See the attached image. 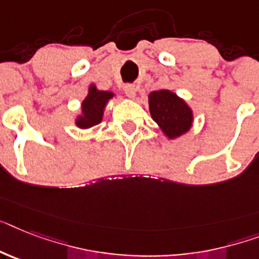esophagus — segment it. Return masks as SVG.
Instances as JSON below:
<instances>
[{"mask_svg": "<svg viewBox=\"0 0 259 259\" xmlns=\"http://www.w3.org/2000/svg\"><path fill=\"white\" fill-rule=\"evenodd\" d=\"M124 93L128 98H135V96H136V87H135L134 84H125Z\"/></svg>", "mask_w": 259, "mask_h": 259, "instance_id": "34e87169", "label": "esophagus"}]
</instances>
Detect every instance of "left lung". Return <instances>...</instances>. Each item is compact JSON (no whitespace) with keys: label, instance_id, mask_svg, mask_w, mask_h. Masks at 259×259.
Listing matches in <instances>:
<instances>
[{"label":"left lung","instance_id":"8db88e82","mask_svg":"<svg viewBox=\"0 0 259 259\" xmlns=\"http://www.w3.org/2000/svg\"><path fill=\"white\" fill-rule=\"evenodd\" d=\"M149 112L168 139L180 138L191 130L193 112L181 98L169 90H159L148 95Z\"/></svg>","mask_w":259,"mask_h":259}]
</instances>
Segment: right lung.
I'll return each instance as SVG.
<instances>
[{"mask_svg": "<svg viewBox=\"0 0 259 259\" xmlns=\"http://www.w3.org/2000/svg\"><path fill=\"white\" fill-rule=\"evenodd\" d=\"M114 98V93L111 91H100L95 84L89 87V94L82 102V114L76 117L75 124L78 128L86 130L99 124L103 119L104 108L108 100Z\"/></svg>", "mask_w": 259, "mask_h": 259, "instance_id": "obj_1", "label": "right lung"}]
</instances>
